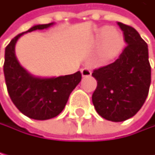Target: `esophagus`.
<instances>
[{
  "label": "esophagus",
  "instance_id": "esophagus-1",
  "mask_svg": "<svg viewBox=\"0 0 155 155\" xmlns=\"http://www.w3.org/2000/svg\"><path fill=\"white\" fill-rule=\"evenodd\" d=\"M81 74H82V77H90L91 74H92V72H91L90 68L84 67L81 69Z\"/></svg>",
  "mask_w": 155,
  "mask_h": 155
}]
</instances>
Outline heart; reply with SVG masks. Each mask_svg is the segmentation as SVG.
<instances>
[{
	"instance_id": "b5f03b06",
	"label": "heart",
	"mask_w": 155,
	"mask_h": 155,
	"mask_svg": "<svg viewBox=\"0 0 155 155\" xmlns=\"http://www.w3.org/2000/svg\"><path fill=\"white\" fill-rule=\"evenodd\" d=\"M99 39L101 41V54L105 59L114 58L123 49V36L111 27H104L101 28L99 32Z\"/></svg>"
}]
</instances>
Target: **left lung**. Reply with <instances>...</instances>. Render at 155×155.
<instances>
[{
    "instance_id": "left-lung-1",
    "label": "left lung",
    "mask_w": 155,
    "mask_h": 155,
    "mask_svg": "<svg viewBox=\"0 0 155 155\" xmlns=\"http://www.w3.org/2000/svg\"><path fill=\"white\" fill-rule=\"evenodd\" d=\"M127 43L119 58L93 71L97 88L92 101L105 120L123 122L133 117L143 106L150 85L148 45L137 30L118 22Z\"/></svg>"
}]
</instances>
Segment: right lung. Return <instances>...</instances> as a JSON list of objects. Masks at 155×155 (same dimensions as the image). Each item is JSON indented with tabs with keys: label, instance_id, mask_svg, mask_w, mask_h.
<instances>
[{
	"label": "right lung",
	"instance_id": "1",
	"mask_svg": "<svg viewBox=\"0 0 155 155\" xmlns=\"http://www.w3.org/2000/svg\"><path fill=\"white\" fill-rule=\"evenodd\" d=\"M54 23L36 25L28 31L18 34L6 46L4 74L7 92L12 103L24 115L34 120H48L56 117L68 101L72 91L81 81V72L57 78H42L27 72L18 62L15 45L23 34L44 29Z\"/></svg>",
	"mask_w": 155,
	"mask_h": 155
}]
</instances>
